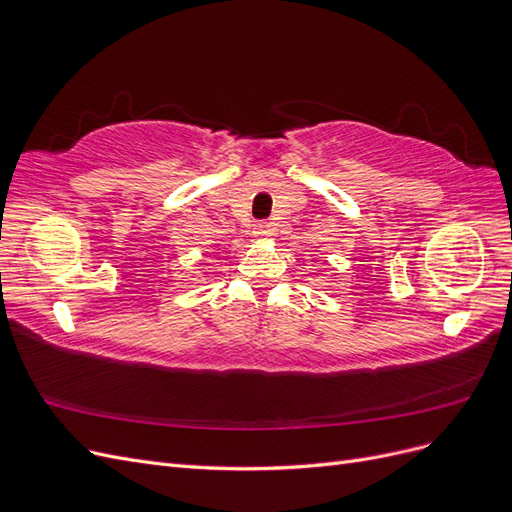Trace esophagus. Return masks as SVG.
<instances>
[{"mask_svg":"<svg viewBox=\"0 0 512 512\" xmlns=\"http://www.w3.org/2000/svg\"><path fill=\"white\" fill-rule=\"evenodd\" d=\"M273 235V224L267 222V220H260L254 224V237H260V239H267Z\"/></svg>","mask_w":512,"mask_h":512,"instance_id":"34e87169","label":"esophagus"}]
</instances>
